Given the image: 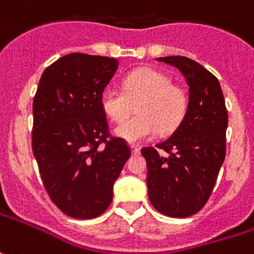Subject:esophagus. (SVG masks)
I'll return each instance as SVG.
<instances>
[{"label": "esophagus", "instance_id": "esophagus-1", "mask_svg": "<svg viewBox=\"0 0 254 254\" xmlns=\"http://www.w3.org/2000/svg\"><path fill=\"white\" fill-rule=\"evenodd\" d=\"M130 150H132V153H133V154H137V153H139V150H140V149H139L137 146H130Z\"/></svg>", "mask_w": 254, "mask_h": 254}]
</instances>
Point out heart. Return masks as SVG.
Masks as SVG:
<instances>
[{"label": "heart", "mask_w": 254, "mask_h": 254, "mask_svg": "<svg viewBox=\"0 0 254 254\" xmlns=\"http://www.w3.org/2000/svg\"><path fill=\"white\" fill-rule=\"evenodd\" d=\"M136 104L138 114L115 127V135L129 143H140L179 127L187 108V97L171 84L170 77L152 68H139L127 75L124 91L107 87L101 94V108L114 122H123Z\"/></svg>", "instance_id": "obj_1"}]
</instances>
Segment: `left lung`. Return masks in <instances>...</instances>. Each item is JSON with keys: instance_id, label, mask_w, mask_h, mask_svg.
<instances>
[{"instance_id": "left-lung-1", "label": "left lung", "mask_w": 254, "mask_h": 254, "mask_svg": "<svg viewBox=\"0 0 254 254\" xmlns=\"http://www.w3.org/2000/svg\"><path fill=\"white\" fill-rule=\"evenodd\" d=\"M156 60L186 77L188 104L173 135L140 150L147 163V194L163 215L187 218L205 205L214 190L226 153L228 111L221 84L205 67L184 56Z\"/></svg>"}]
</instances>
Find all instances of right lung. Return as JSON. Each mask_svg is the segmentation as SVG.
Segmentation results:
<instances>
[{
  "label": "right lung",
  "mask_w": 254,
  "mask_h": 254,
  "mask_svg": "<svg viewBox=\"0 0 254 254\" xmlns=\"http://www.w3.org/2000/svg\"><path fill=\"white\" fill-rule=\"evenodd\" d=\"M112 57L70 53L43 71L33 98L32 150L55 205L91 219L110 206L130 149L108 132L101 94L118 70Z\"/></svg>",
  "instance_id": "1"
}]
</instances>
